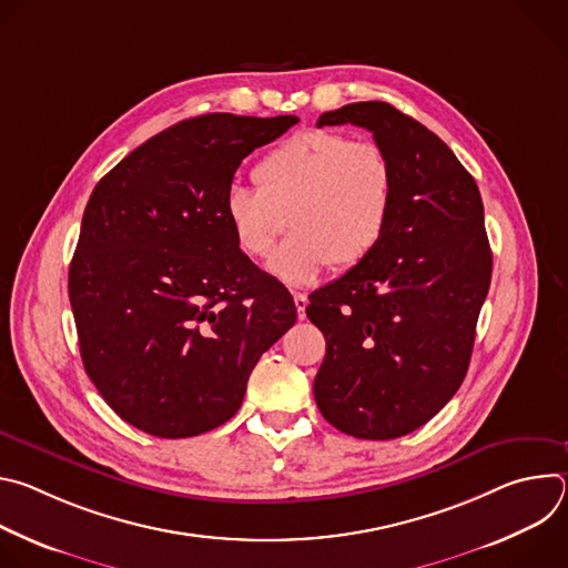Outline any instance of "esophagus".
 Returning <instances> with one entry per match:
<instances>
[{"instance_id":"1","label":"esophagus","mask_w":568,"mask_h":568,"mask_svg":"<svg viewBox=\"0 0 568 568\" xmlns=\"http://www.w3.org/2000/svg\"><path fill=\"white\" fill-rule=\"evenodd\" d=\"M294 305L298 312V318H305V307H307V296L303 292H294Z\"/></svg>"}]
</instances>
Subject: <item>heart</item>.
I'll use <instances>...</instances> for the list:
<instances>
[{
    "label": "heart",
    "mask_w": 568,
    "mask_h": 568,
    "mask_svg": "<svg viewBox=\"0 0 568 568\" xmlns=\"http://www.w3.org/2000/svg\"><path fill=\"white\" fill-rule=\"evenodd\" d=\"M252 178L256 189H229L224 220L237 250L254 261L274 250L290 222L292 235L270 261L290 285L314 281L331 263L357 267L388 231L395 171L373 141L337 130L298 132L272 148Z\"/></svg>",
    "instance_id": "obj_1"
}]
</instances>
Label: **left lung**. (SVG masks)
Listing matches in <instances>:
<instances>
[{"instance_id": "8db88e82", "label": "left lung", "mask_w": 568, "mask_h": 568, "mask_svg": "<svg viewBox=\"0 0 568 568\" xmlns=\"http://www.w3.org/2000/svg\"><path fill=\"white\" fill-rule=\"evenodd\" d=\"M344 123L388 154L395 202L379 247L310 294L305 314L326 337L314 399L339 432L390 440L432 420L463 384L493 252L478 186L443 139L382 101L316 121Z\"/></svg>"}]
</instances>
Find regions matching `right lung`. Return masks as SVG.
Listing matches in <instances>:
<instances>
[{
  "label": "right lung",
  "mask_w": 568,
  "mask_h": 568,
  "mask_svg": "<svg viewBox=\"0 0 568 568\" xmlns=\"http://www.w3.org/2000/svg\"><path fill=\"white\" fill-rule=\"evenodd\" d=\"M294 123L180 121L121 159L85 206L69 265L80 357L114 414L150 436L233 418L256 362L294 326L290 292L224 220L240 161Z\"/></svg>",
  "instance_id": "add662e5"
}]
</instances>
